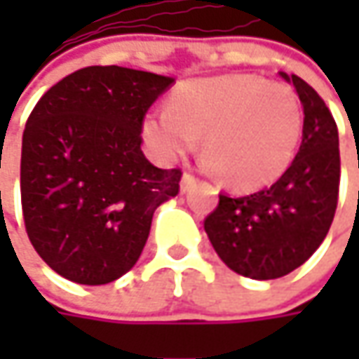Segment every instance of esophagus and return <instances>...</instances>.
Segmentation results:
<instances>
[{
    "label": "esophagus",
    "mask_w": 359,
    "mask_h": 359,
    "mask_svg": "<svg viewBox=\"0 0 359 359\" xmlns=\"http://www.w3.org/2000/svg\"><path fill=\"white\" fill-rule=\"evenodd\" d=\"M196 184H198V180H196L191 173H184V175H182V182H180V189H182V194H187V191L196 186Z\"/></svg>",
    "instance_id": "obj_1"
}]
</instances>
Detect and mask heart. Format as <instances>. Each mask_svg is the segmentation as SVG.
<instances>
[{
	"instance_id": "obj_1",
	"label": "heart",
	"mask_w": 359,
	"mask_h": 359,
	"mask_svg": "<svg viewBox=\"0 0 359 359\" xmlns=\"http://www.w3.org/2000/svg\"><path fill=\"white\" fill-rule=\"evenodd\" d=\"M304 111L296 91L257 76L189 79L170 97V109L144 119V137L159 161L191 151L198 137L205 165L238 191L280 180L296 158Z\"/></svg>"
}]
</instances>
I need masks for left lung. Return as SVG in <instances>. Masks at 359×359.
Instances as JSON below:
<instances>
[{
	"instance_id": "left-lung-1",
	"label": "left lung",
	"mask_w": 359,
	"mask_h": 359,
	"mask_svg": "<svg viewBox=\"0 0 359 359\" xmlns=\"http://www.w3.org/2000/svg\"><path fill=\"white\" fill-rule=\"evenodd\" d=\"M294 83L304 107L302 145L282 177L243 198L219 194L203 229L222 262L252 280H276L299 268L330 231L338 208V126L324 100L302 77Z\"/></svg>"
}]
</instances>
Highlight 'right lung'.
Returning a JSON list of instances; mask_svg holds the SVG:
<instances>
[{
    "label": "right lung",
    "instance_id": "right-lung-1",
    "mask_svg": "<svg viewBox=\"0 0 359 359\" xmlns=\"http://www.w3.org/2000/svg\"><path fill=\"white\" fill-rule=\"evenodd\" d=\"M173 77L91 65L35 104L21 142V210L39 257L65 280L102 285L128 273L182 170L142 151V126Z\"/></svg>",
    "mask_w": 359,
    "mask_h": 359
}]
</instances>
